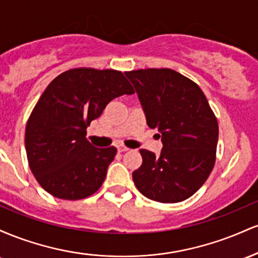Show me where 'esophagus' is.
Segmentation results:
<instances>
[{"mask_svg":"<svg viewBox=\"0 0 258 258\" xmlns=\"http://www.w3.org/2000/svg\"><path fill=\"white\" fill-rule=\"evenodd\" d=\"M117 150H119L120 153H125L127 150H130V148H127L126 146H122V144H121V146L117 147Z\"/></svg>","mask_w":258,"mask_h":258,"instance_id":"obj_1","label":"esophagus"}]
</instances>
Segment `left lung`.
<instances>
[{
    "instance_id": "obj_1",
    "label": "left lung",
    "mask_w": 258,
    "mask_h": 258,
    "mask_svg": "<svg viewBox=\"0 0 258 258\" xmlns=\"http://www.w3.org/2000/svg\"><path fill=\"white\" fill-rule=\"evenodd\" d=\"M135 85L147 123L161 133L160 156L141 149L133 182L144 197L179 203L197 193L215 166L218 122L201 88L172 69L126 72Z\"/></svg>"
}]
</instances>
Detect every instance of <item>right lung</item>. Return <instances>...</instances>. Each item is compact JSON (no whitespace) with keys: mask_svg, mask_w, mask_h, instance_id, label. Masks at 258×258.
I'll use <instances>...</instances> for the list:
<instances>
[{"mask_svg":"<svg viewBox=\"0 0 258 258\" xmlns=\"http://www.w3.org/2000/svg\"><path fill=\"white\" fill-rule=\"evenodd\" d=\"M133 93L128 80L114 69L75 68L47 86L25 128L29 166L47 193L81 200L102 186L117 150L92 146L86 128L109 102Z\"/></svg>","mask_w":258,"mask_h":258,"instance_id":"1","label":"right lung"}]
</instances>
